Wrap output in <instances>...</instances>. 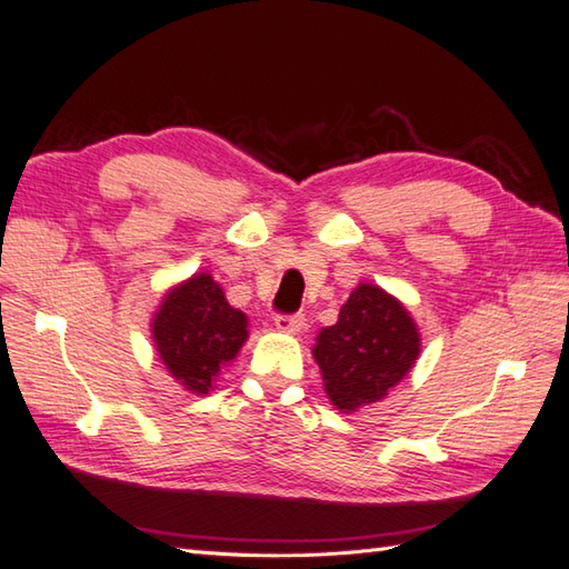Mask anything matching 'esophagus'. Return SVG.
<instances>
[{
	"label": "esophagus",
	"instance_id": "34e87169",
	"mask_svg": "<svg viewBox=\"0 0 569 569\" xmlns=\"http://www.w3.org/2000/svg\"><path fill=\"white\" fill-rule=\"evenodd\" d=\"M274 326L282 333H299L305 328V317L301 313H277Z\"/></svg>",
	"mask_w": 569,
	"mask_h": 569
}]
</instances>
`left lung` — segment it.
Segmentation results:
<instances>
[{
  "label": "left lung",
  "mask_w": 569,
  "mask_h": 569,
  "mask_svg": "<svg viewBox=\"0 0 569 569\" xmlns=\"http://www.w3.org/2000/svg\"><path fill=\"white\" fill-rule=\"evenodd\" d=\"M419 350L421 338L409 311L380 287L360 284L338 321L319 333L313 358L333 407L356 411L403 380Z\"/></svg>",
  "instance_id": "left-lung-1"
}]
</instances>
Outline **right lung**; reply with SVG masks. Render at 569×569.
<instances>
[{
	"instance_id": "right-lung-1",
	"label": "right lung",
	"mask_w": 569,
	"mask_h": 569,
	"mask_svg": "<svg viewBox=\"0 0 569 569\" xmlns=\"http://www.w3.org/2000/svg\"><path fill=\"white\" fill-rule=\"evenodd\" d=\"M243 311L226 301L209 274L174 287L153 321V338L170 375L189 391L207 395L213 377L248 338Z\"/></svg>"
}]
</instances>
